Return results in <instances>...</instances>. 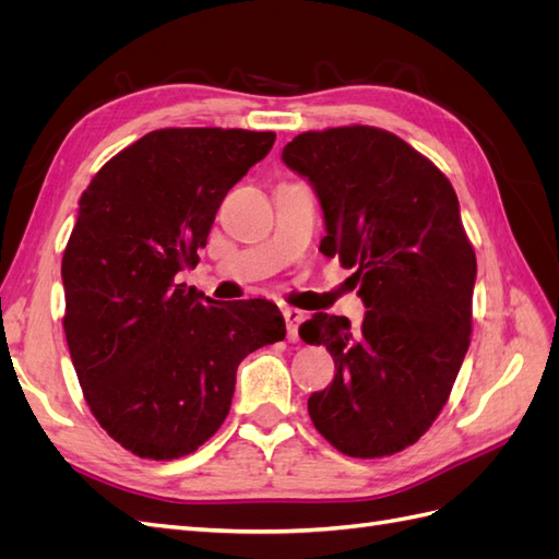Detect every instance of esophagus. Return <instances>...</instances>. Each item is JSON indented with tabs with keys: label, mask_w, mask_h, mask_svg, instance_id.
I'll use <instances>...</instances> for the list:
<instances>
[{
	"label": "esophagus",
	"mask_w": 559,
	"mask_h": 559,
	"mask_svg": "<svg viewBox=\"0 0 559 559\" xmlns=\"http://www.w3.org/2000/svg\"><path fill=\"white\" fill-rule=\"evenodd\" d=\"M282 312H284V321H286V337H289V341H298V326H300V321L306 319V314L296 308H284Z\"/></svg>",
	"instance_id": "obj_1"
}]
</instances>
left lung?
Wrapping results in <instances>:
<instances>
[{"label": "left lung", "mask_w": 559, "mask_h": 559, "mask_svg": "<svg viewBox=\"0 0 559 559\" xmlns=\"http://www.w3.org/2000/svg\"><path fill=\"white\" fill-rule=\"evenodd\" d=\"M324 210L319 251L354 267L366 317L317 312L298 335L324 345L335 378L308 401L314 429L347 456L417 443L450 399L471 343L476 251L448 177L373 126L300 132L282 151Z\"/></svg>", "instance_id": "8db88e82"}]
</instances>
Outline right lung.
<instances>
[{
  "instance_id": "obj_1",
  "label": "right lung",
  "mask_w": 559,
  "mask_h": 559,
  "mask_svg": "<svg viewBox=\"0 0 559 559\" xmlns=\"http://www.w3.org/2000/svg\"><path fill=\"white\" fill-rule=\"evenodd\" d=\"M275 132L163 128L103 165L62 253V326L91 413L142 460L195 452L224 425L235 373L284 341L275 302H216L177 284L216 210Z\"/></svg>"
}]
</instances>
